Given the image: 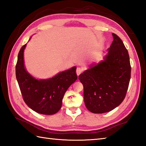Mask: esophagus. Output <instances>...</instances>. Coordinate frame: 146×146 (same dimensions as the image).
I'll return each mask as SVG.
<instances>
[{
    "instance_id": "obj_1",
    "label": "esophagus",
    "mask_w": 146,
    "mask_h": 146,
    "mask_svg": "<svg viewBox=\"0 0 146 146\" xmlns=\"http://www.w3.org/2000/svg\"><path fill=\"white\" fill-rule=\"evenodd\" d=\"M82 71H83V69L81 67H78L76 68V74L78 76H79L80 74L82 73Z\"/></svg>"
}]
</instances>
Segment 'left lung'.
<instances>
[{
	"mask_svg": "<svg viewBox=\"0 0 146 146\" xmlns=\"http://www.w3.org/2000/svg\"><path fill=\"white\" fill-rule=\"evenodd\" d=\"M113 41L104 60L79 75L83 85L86 108L92 113L108 112L124 100L131 79V66L127 49L119 36Z\"/></svg>",
	"mask_w": 146,
	"mask_h": 146,
	"instance_id": "obj_1",
	"label": "left lung"
}]
</instances>
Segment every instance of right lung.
I'll use <instances>...</instances> for the list:
<instances>
[{
	"instance_id": "1",
	"label": "right lung",
	"mask_w": 146,
	"mask_h": 146,
	"mask_svg": "<svg viewBox=\"0 0 146 146\" xmlns=\"http://www.w3.org/2000/svg\"><path fill=\"white\" fill-rule=\"evenodd\" d=\"M24 44L18 54L15 75L24 101L37 113L53 115L60 110L65 92L77 80L76 67L47 80H37L27 73L24 64Z\"/></svg>"
}]
</instances>
